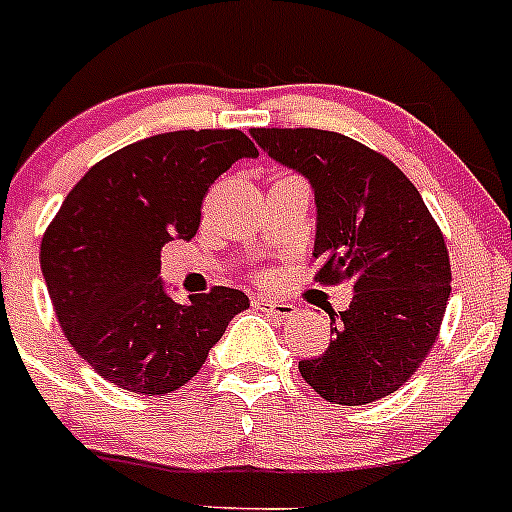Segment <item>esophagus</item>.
Here are the masks:
<instances>
[{"label": "esophagus", "mask_w": 512, "mask_h": 512, "mask_svg": "<svg viewBox=\"0 0 512 512\" xmlns=\"http://www.w3.org/2000/svg\"><path fill=\"white\" fill-rule=\"evenodd\" d=\"M253 307L261 309V312L266 314H274V317H279V320H287V317H292V314L297 312L294 304L281 302V299H271V297H253Z\"/></svg>", "instance_id": "esophagus-1"}]
</instances>
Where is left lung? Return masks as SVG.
Here are the masks:
<instances>
[{
  "instance_id": "8db88e82",
  "label": "left lung",
  "mask_w": 512,
  "mask_h": 512,
  "mask_svg": "<svg viewBox=\"0 0 512 512\" xmlns=\"http://www.w3.org/2000/svg\"><path fill=\"white\" fill-rule=\"evenodd\" d=\"M271 159L309 180L317 203L314 279L353 287L330 312L332 340L299 360L325 401L363 406L409 381L437 342L452 292L449 251L414 182L381 152L322 129H251Z\"/></svg>"
}]
</instances>
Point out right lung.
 Returning a JSON list of instances; mask_svg holds the SVG:
<instances>
[{
	"label": "right lung",
	"instance_id": "obj_1",
	"mask_svg": "<svg viewBox=\"0 0 512 512\" xmlns=\"http://www.w3.org/2000/svg\"><path fill=\"white\" fill-rule=\"evenodd\" d=\"M243 157L259 149L238 129L142 139L93 164L48 225L40 266L60 327L114 386L177 391L248 307L246 294L228 287L180 304L159 279L164 243L198 233L208 187Z\"/></svg>",
	"mask_w": 512,
	"mask_h": 512
}]
</instances>
